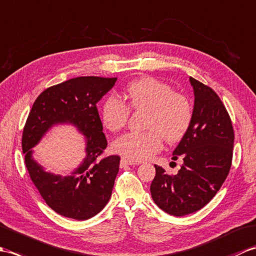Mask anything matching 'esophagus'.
I'll return each instance as SVG.
<instances>
[{
    "mask_svg": "<svg viewBox=\"0 0 256 256\" xmlns=\"http://www.w3.org/2000/svg\"><path fill=\"white\" fill-rule=\"evenodd\" d=\"M136 164H138L136 162L131 160L128 158H124V157H122V158H121V167H124L126 165H136Z\"/></svg>",
    "mask_w": 256,
    "mask_h": 256,
    "instance_id": "obj_1",
    "label": "esophagus"
}]
</instances>
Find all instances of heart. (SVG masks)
Masks as SVG:
<instances>
[{
  "label": "heart",
  "instance_id": "obj_1",
  "mask_svg": "<svg viewBox=\"0 0 256 256\" xmlns=\"http://www.w3.org/2000/svg\"><path fill=\"white\" fill-rule=\"evenodd\" d=\"M128 106L116 96H108L102 106L104 126L118 132L126 125L131 107L148 110L145 132H128L113 140L116 153L134 160H145L158 153L162 138L175 144L184 138L192 121V106L187 96L177 94L172 86L153 77L133 80L126 86Z\"/></svg>",
  "mask_w": 256,
  "mask_h": 256
}]
</instances>
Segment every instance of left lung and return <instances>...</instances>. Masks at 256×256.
I'll return each mask as SVG.
<instances>
[{
	"instance_id": "obj_1",
	"label": "left lung",
	"mask_w": 256,
	"mask_h": 256,
	"mask_svg": "<svg viewBox=\"0 0 256 256\" xmlns=\"http://www.w3.org/2000/svg\"><path fill=\"white\" fill-rule=\"evenodd\" d=\"M194 92L192 121L174 150L184 164L177 175L155 165L150 184L154 202L168 214L182 216L198 211L219 192L230 172L234 131L229 113L210 86L190 77Z\"/></svg>"
}]
</instances>
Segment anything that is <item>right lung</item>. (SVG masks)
Here are the masks:
<instances>
[{
    "mask_svg": "<svg viewBox=\"0 0 256 256\" xmlns=\"http://www.w3.org/2000/svg\"><path fill=\"white\" fill-rule=\"evenodd\" d=\"M118 78L77 77L50 86L37 96L22 135L25 165L42 199L58 214L86 220L110 200L120 156H103L108 146L96 103ZM72 122L87 138V157L70 176L46 173L31 158L30 150L52 124Z\"/></svg>",
    "mask_w": 256,
    "mask_h": 256,
    "instance_id": "obj_1",
    "label": "right lung"
}]
</instances>
